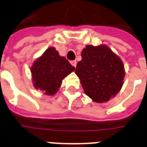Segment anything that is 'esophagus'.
<instances>
[{
	"label": "esophagus",
	"instance_id": "esophagus-1",
	"mask_svg": "<svg viewBox=\"0 0 147 147\" xmlns=\"http://www.w3.org/2000/svg\"><path fill=\"white\" fill-rule=\"evenodd\" d=\"M70 63H71V64H72L74 67H75L76 65H77V62H76V61H72Z\"/></svg>",
	"mask_w": 147,
	"mask_h": 147
}]
</instances>
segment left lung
<instances>
[{"label": "left lung", "mask_w": 147, "mask_h": 147, "mask_svg": "<svg viewBox=\"0 0 147 147\" xmlns=\"http://www.w3.org/2000/svg\"><path fill=\"white\" fill-rule=\"evenodd\" d=\"M81 58L75 74L85 94L96 103L109 101L123 86L125 69L122 60L105 44L86 45Z\"/></svg>", "instance_id": "obj_1"}]
</instances>
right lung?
<instances>
[{
	"instance_id": "obj_1",
	"label": "right lung",
	"mask_w": 147,
	"mask_h": 147,
	"mask_svg": "<svg viewBox=\"0 0 147 147\" xmlns=\"http://www.w3.org/2000/svg\"><path fill=\"white\" fill-rule=\"evenodd\" d=\"M75 69L64 57L60 55L55 47H49L32 63L31 74L33 86L44 95H54L59 90L63 79Z\"/></svg>"
}]
</instances>
